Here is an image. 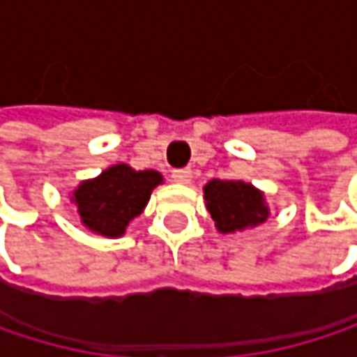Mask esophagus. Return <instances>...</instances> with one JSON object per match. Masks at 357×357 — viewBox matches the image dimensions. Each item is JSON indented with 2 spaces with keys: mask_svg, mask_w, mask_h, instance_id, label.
Masks as SVG:
<instances>
[{
  "mask_svg": "<svg viewBox=\"0 0 357 357\" xmlns=\"http://www.w3.org/2000/svg\"><path fill=\"white\" fill-rule=\"evenodd\" d=\"M172 178L178 183H190L192 181V169H174Z\"/></svg>",
  "mask_w": 357,
  "mask_h": 357,
  "instance_id": "esophagus-1",
  "label": "esophagus"
}]
</instances>
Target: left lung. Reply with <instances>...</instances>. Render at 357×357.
<instances>
[{"label":"left lung","instance_id":"8db88e82","mask_svg":"<svg viewBox=\"0 0 357 357\" xmlns=\"http://www.w3.org/2000/svg\"><path fill=\"white\" fill-rule=\"evenodd\" d=\"M206 211L219 234H236L264 223L271 215L264 192L242 179H211L204 188Z\"/></svg>","mask_w":357,"mask_h":357}]
</instances>
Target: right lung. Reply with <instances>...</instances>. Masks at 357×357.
<instances>
[{
  "mask_svg": "<svg viewBox=\"0 0 357 357\" xmlns=\"http://www.w3.org/2000/svg\"><path fill=\"white\" fill-rule=\"evenodd\" d=\"M163 176L155 169L136 172L126 163H115L101 172L97 178L80 181L70 202L80 215V223L103 238H121L128 223L138 217Z\"/></svg>",
  "mask_w": 357,
  "mask_h": 357,
  "instance_id": "1",
  "label": "right lung"
}]
</instances>
